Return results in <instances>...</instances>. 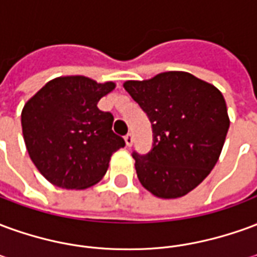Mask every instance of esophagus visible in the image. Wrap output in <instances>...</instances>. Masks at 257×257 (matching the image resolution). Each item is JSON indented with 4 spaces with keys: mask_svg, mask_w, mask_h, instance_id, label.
I'll return each instance as SVG.
<instances>
[{
    "mask_svg": "<svg viewBox=\"0 0 257 257\" xmlns=\"http://www.w3.org/2000/svg\"><path fill=\"white\" fill-rule=\"evenodd\" d=\"M125 143H126V146H129V147L134 145V136H132V134H128L125 136Z\"/></svg>",
    "mask_w": 257,
    "mask_h": 257,
    "instance_id": "34e87169",
    "label": "esophagus"
}]
</instances>
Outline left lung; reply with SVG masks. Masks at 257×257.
Returning <instances> with one entry per match:
<instances>
[{
  "label": "left lung",
  "instance_id": "obj_1",
  "mask_svg": "<svg viewBox=\"0 0 257 257\" xmlns=\"http://www.w3.org/2000/svg\"><path fill=\"white\" fill-rule=\"evenodd\" d=\"M123 88L147 112L154 145L134 154L142 186L158 198L183 197L202 183L220 157L230 126L226 100L215 85L186 71H167Z\"/></svg>",
  "mask_w": 257,
  "mask_h": 257
}]
</instances>
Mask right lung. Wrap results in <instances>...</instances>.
I'll list each match as a JSON object with an SVG mask.
<instances>
[{"label":"right lung","instance_id":"add662e5","mask_svg":"<svg viewBox=\"0 0 257 257\" xmlns=\"http://www.w3.org/2000/svg\"><path fill=\"white\" fill-rule=\"evenodd\" d=\"M115 88L84 75L51 79L26 101L22 131L31 161L49 183L84 190L100 182L111 156L125 146L111 112L97 103Z\"/></svg>","mask_w":257,"mask_h":257}]
</instances>
